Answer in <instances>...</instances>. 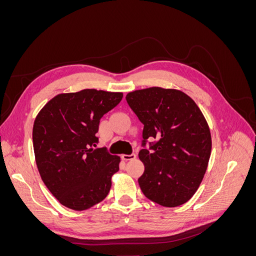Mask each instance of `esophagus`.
Here are the masks:
<instances>
[{"instance_id": "obj_1", "label": "esophagus", "mask_w": 256, "mask_h": 256, "mask_svg": "<svg viewBox=\"0 0 256 256\" xmlns=\"http://www.w3.org/2000/svg\"><path fill=\"white\" fill-rule=\"evenodd\" d=\"M136 154H122V159L125 160V161H128V160H134L136 159Z\"/></svg>"}]
</instances>
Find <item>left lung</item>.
Wrapping results in <instances>:
<instances>
[{
	"label": "left lung",
	"instance_id": "1",
	"mask_svg": "<svg viewBox=\"0 0 256 256\" xmlns=\"http://www.w3.org/2000/svg\"><path fill=\"white\" fill-rule=\"evenodd\" d=\"M126 100L144 125L145 166L138 184L144 196L164 207L184 204L202 182L212 152L210 130L196 104L177 90L150 88L131 92ZM154 138V142L148 140ZM150 150L144 148L146 143Z\"/></svg>",
	"mask_w": 256,
	"mask_h": 256
}]
</instances>
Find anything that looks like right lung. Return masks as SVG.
Segmentation results:
<instances>
[{"mask_svg":"<svg viewBox=\"0 0 256 256\" xmlns=\"http://www.w3.org/2000/svg\"><path fill=\"white\" fill-rule=\"evenodd\" d=\"M122 92L83 90L52 98L36 116L33 146L42 180L58 202L85 210L109 194L118 156L95 148L100 118Z\"/></svg>","mask_w":256,"mask_h":256,"instance_id":"add662e5","label":"right lung"}]
</instances>
